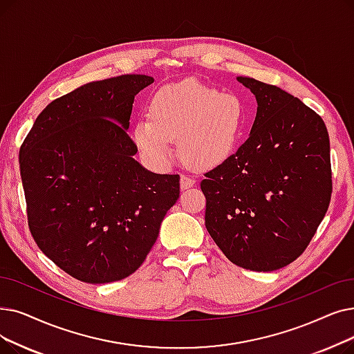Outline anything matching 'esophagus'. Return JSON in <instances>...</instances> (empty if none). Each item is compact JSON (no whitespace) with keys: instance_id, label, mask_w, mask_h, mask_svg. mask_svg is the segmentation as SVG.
Masks as SVG:
<instances>
[{"instance_id":"34e87169","label":"esophagus","mask_w":354,"mask_h":354,"mask_svg":"<svg viewBox=\"0 0 354 354\" xmlns=\"http://www.w3.org/2000/svg\"><path fill=\"white\" fill-rule=\"evenodd\" d=\"M194 183H195L194 176H191V175H182L180 176V188L182 189H189L191 187H194Z\"/></svg>"}]
</instances>
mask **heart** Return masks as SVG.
<instances>
[{
  "mask_svg": "<svg viewBox=\"0 0 354 354\" xmlns=\"http://www.w3.org/2000/svg\"><path fill=\"white\" fill-rule=\"evenodd\" d=\"M244 124L245 109L239 95L185 80L166 85L153 95L147 117L134 124L133 140L155 167L172 165L176 139L188 163L211 167L234 151Z\"/></svg>",
  "mask_w": 354,
  "mask_h": 354,
  "instance_id": "1",
  "label": "heart"
}]
</instances>
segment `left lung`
I'll return each instance as SVG.
<instances>
[{
    "mask_svg": "<svg viewBox=\"0 0 354 354\" xmlns=\"http://www.w3.org/2000/svg\"><path fill=\"white\" fill-rule=\"evenodd\" d=\"M257 101L250 137L205 174V227L225 257L256 272L308 248L328 209L330 139L322 118L279 86L239 76Z\"/></svg>",
    "mask_w": 354,
    "mask_h": 354,
    "instance_id": "1",
    "label": "left lung"
}]
</instances>
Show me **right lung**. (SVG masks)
<instances>
[{
	"mask_svg": "<svg viewBox=\"0 0 354 354\" xmlns=\"http://www.w3.org/2000/svg\"><path fill=\"white\" fill-rule=\"evenodd\" d=\"M153 78L121 75L52 101L20 149L27 221L39 249L72 278L109 283L142 266L179 198V175L134 160V95Z\"/></svg>",
	"mask_w": 354,
	"mask_h": 354,
	"instance_id": "1",
	"label": "right lung"
}]
</instances>
